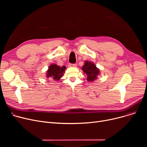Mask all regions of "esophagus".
<instances>
[{
	"label": "esophagus",
	"mask_w": 147,
	"mask_h": 147,
	"mask_svg": "<svg viewBox=\"0 0 147 147\" xmlns=\"http://www.w3.org/2000/svg\"><path fill=\"white\" fill-rule=\"evenodd\" d=\"M68 66L70 67H76L77 66V65L76 64H69Z\"/></svg>",
	"instance_id": "1"
}]
</instances>
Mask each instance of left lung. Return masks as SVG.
<instances>
[{
  "label": "left lung",
  "instance_id": "obj_1",
  "mask_svg": "<svg viewBox=\"0 0 147 147\" xmlns=\"http://www.w3.org/2000/svg\"><path fill=\"white\" fill-rule=\"evenodd\" d=\"M82 69L87 75V80L89 82L94 81L97 78V76L99 74V69L90 61L88 62L86 61Z\"/></svg>",
  "mask_w": 147,
  "mask_h": 147
}]
</instances>
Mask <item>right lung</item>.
<instances>
[{
    "instance_id": "add662e5",
    "label": "right lung",
    "mask_w": 147,
    "mask_h": 147,
    "mask_svg": "<svg viewBox=\"0 0 147 147\" xmlns=\"http://www.w3.org/2000/svg\"><path fill=\"white\" fill-rule=\"evenodd\" d=\"M65 68L66 67L64 65L61 67L57 64H51L46 73V78H51L53 80H59L63 77Z\"/></svg>"
}]
</instances>
